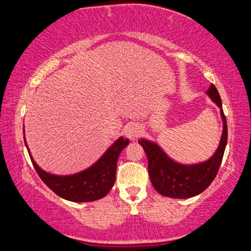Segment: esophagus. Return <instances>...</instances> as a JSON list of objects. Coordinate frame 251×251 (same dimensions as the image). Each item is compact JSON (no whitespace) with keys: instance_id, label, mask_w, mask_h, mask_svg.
<instances>
[{"instance_id":"1","label":"esophagus","mask_w":251,"mask_h":251,"mask_svg":"<svg viewBox=\"0 0 251 251\" xmlns=\"http://www.w3.org/2000/svg\"><path fill=\"white\" fill-rule=\"evenodd\" d=\"M140 133H142V127L135 123L128 124V125L125 127V135L127 138H129L131 140L137 139V138L140 135Z\"/></svg>"}]
</instances>
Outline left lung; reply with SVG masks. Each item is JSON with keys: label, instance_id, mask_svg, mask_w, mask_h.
I'll list each match as a JSON object with an SVG mask.
<instances>
[{"label": "left lung", "instance_id": "left-lung-1", "mask_svg": "<svg viewBox=\"0 0 251 251\" xmlns=\"http://www.w3.org/2000/svg\"><path fill=\"white\" fill-rule=\"evenodd\" d=\"M206 93L221 108L222 119H223V134H222L220 146L209 160L196 165H180L170 159L157 144L148 142L145 139L139 140V144L143 146L148 157L150 179L153 188L160 195L171 198L194 197L208 188L217 176L226 146L227 126L217 88L211 85Z\"/></svg>", "mask_w": 251, "mask_h": 251}]
</instances>
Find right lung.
<instances>
[{"mask_svg":"<svg viewBox=\"0 0 251 251\" xmlns=\"http://www.w3.org/2000/svg\"><path fill=\"white\" fill-rule=\"evenodd\" d=\"M128 143V139L119 138L94 165L72 176L47 174L36 165L31 155H29L37 175L57 196L71 201H93L105 197L112 189L116 181L118 157Z\"/></svg>","mask_w":251,"mask_h":251,"instance_id":"obj_1","label":"right lung"}]
</instances>
